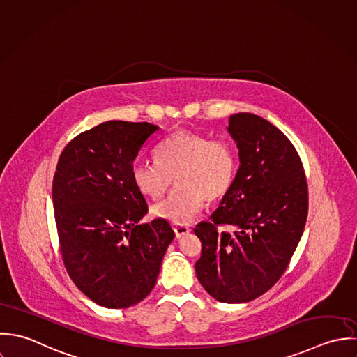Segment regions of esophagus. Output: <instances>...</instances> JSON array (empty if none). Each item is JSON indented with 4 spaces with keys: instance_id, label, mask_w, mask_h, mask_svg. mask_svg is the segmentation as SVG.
Instances as JSON below:
<instances>
[{
    "instance_id": "obj_1",
    "label": "esophagus",
    "mask_w": 357,
    "mask_h": 357,
    "mask_svg": "<svg viewBox=\"0 0 357 357\" xmlns=\"http://www.w3.org/2000/svg\"><path fill=\"white\" fill-rule=\"evenodd\" d=\"M174 231H175V236L178 238H181L185 234H188L190 231V229L188 226H183V225H176V226H174Z\"/></svg>"
}]
</instances>
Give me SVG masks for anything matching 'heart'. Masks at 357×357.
<instances>
[{
	"label": "heart",
	"mask_w": 357,
	"mask_h": 357,
	"mask_svg": "<svg viewBox=\"0 0 357 357\" xmlns=\"http://www.w3.org/2000/svg\"><path fill=\"white\" fill-rule=\"evenodd\" d=\"M157 161H137L132 181L150 200L161 199L175 182L167 200L153 207V215L174 225H186L206 202L223 200L236 181L238 158L234 146L193 131L179 130L155 149Z\"/></svg>",
	"instance_id": "heart-1"
}]
</instances>
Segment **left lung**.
<instances>
[{"label": "left lung", "instance_id": "obj_1", "mask_svg": "<svg viewBox=\"0 0 357 357\" xmlns=\"http://www.w3.org/2000/svg\"><path fill=\"white\" fill-rule=\"evenodd\" d=\"M240 167L229 195L195 227L202 240L196 275L219 302H250L279 282L307 216V183L301 157L284 134L251 113L230 116ZM219 225H231L220 232Z\"/></svg>", "mask_w": 357, "mask_h": 357}]
</instances>
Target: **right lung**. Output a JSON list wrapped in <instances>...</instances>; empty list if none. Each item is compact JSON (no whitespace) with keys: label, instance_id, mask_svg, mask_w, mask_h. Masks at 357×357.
<instances>
[{"label":"right lung","instance_id":"obj_1","mask_svg":"<svg viewBox=\"0 0 357 357\" xmlns=\"http://www.w3.org/2000/svg\"><path fill=\"white\" fill-rule=\"evenodd\" d=\"M157 132L149 123L106 121L73 138L56 165L52 200L65 268L105 307L126 309L150 294L175 236L164 219L139 225L149 208L132 165Z\"/></svg>","mask_w":357,"mask_h":357}]
</instances>
